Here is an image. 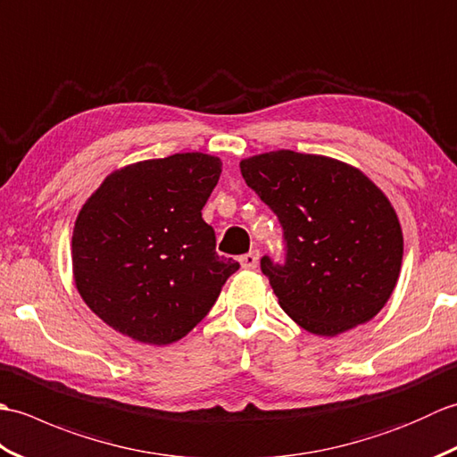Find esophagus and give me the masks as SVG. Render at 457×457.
I'll return each instance as SVG.
<instances>
[{
  "label": "esophagus",
  "instance_id": "obj_1",
  "mask_svg": "<svg viewBox=\"0 0 457 457\" xmlns=\"http://www.w3.org/2000/svg\"><path fill=\"white\" fill-rule=\"evenodd\" d=\"M239 263H241V267H244V269H249V270L255 269L259 265V251H249V253L241 255Z\"/></svg>",
  "mask_w": 457,
  "mask_h": 457
}]
</instances>
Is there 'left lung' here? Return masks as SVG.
Returning a JSON list of instances; mask_svg holds the SVG:
<instances>
[{
    "label": "left lung",
    "mask_w": 457,
    "mask_h": 457,
    "mask_svg": "<svg viewBox=\"0 0 457 457\" xmlns=\"http://www.w3.org/2000/svg\"><path fill=\"white\" fill-rule=\"evenodd\" d=\"M239 167L283 228V263L261 257L280 308L318 336L369 322L403 263L401 223L385 194L363 172L320 154L273 151Z\"/></svg>",
    "instance_id": "obj_1"
}]
</instances>
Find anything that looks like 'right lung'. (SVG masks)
Returning a JSON list of instances; mask_svg holds the SVG:
<instances>
[{
    "label": "right lung",
    "mask_w": 457,
    "mask_h": 457,
    "mask_svg": "<svg viewBox=\"0 0 457 457\" xmlns=\"http://www.w3.org/2000/svg\"><path fill=\"white\" fill-rule=\"evenodd\" d=\"M221 161L177 153L110 174L76 220L72 267L84 303L143 344L187 336L220 296L237 261L216 253L202 208Z\"/></svg>",
    "instance_id": "add662e5"
}]
</instances>
